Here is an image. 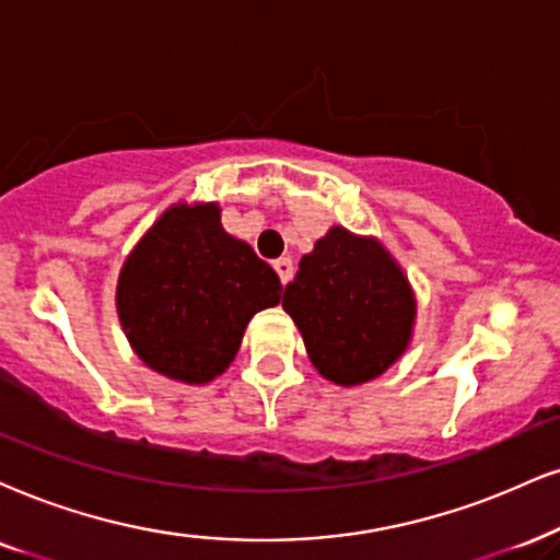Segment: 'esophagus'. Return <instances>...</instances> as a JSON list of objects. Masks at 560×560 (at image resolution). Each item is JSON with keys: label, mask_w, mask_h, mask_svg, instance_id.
I'll use <instances>...</instances> for the list:
<instances>
[{"label": "esophagus", "mask_w": 560, "mask_h": 560, "mask_svg": "<svg viewBox=\"0 0 560 560\" xmlns=\"http://www.w3.org/2000/svg\"><path fill=\"white\" fill-rule=\"evenodd\" d=\"M273 268H276V273H279L281 284H289V279H292V273H294L292 258H279V260H276V264H273Z\"/></svg>", "instance_id": "esophagus-1"}]
</instances>
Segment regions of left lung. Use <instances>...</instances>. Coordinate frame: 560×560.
<instances>
[{
    "mask_svg": "<svg viewBox=\"0 0 560 560\" xmlns=\"http://www.w3.org/2000/svg\"><path fill=\"white\" fill-rule=\"evenodd\" d=\"M281 307L325 380L353 387L380 377L408 349L416 296L380 240L330 228L300 260Z\"/></svg>",
    "mask_w": 560,
    "mask_h": 560,
    "instance_id": "left-lung-1",
    "label": "left lung"
}]
</instances>
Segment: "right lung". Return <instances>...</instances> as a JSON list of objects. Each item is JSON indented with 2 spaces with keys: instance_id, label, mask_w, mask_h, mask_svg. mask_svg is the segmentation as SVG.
Here are the masks:
<instances>
[{
  "instance_id": "obj_1",
  "label": "right lung",
  "mask_w": 560,
  "mask_h": 560,
  "mask_svg": "<svg viewBox=\"0 0 560 560\" xmlns=\"http://www.w3.org/2000/svg\"><path fill=\"white\" fill-rule=\"evenodd\" d=\"M281 300V281L224 232L217 203H175L129 253L116 310L150 370L207 385L235 359L250 317Z\"/></svg>"
}]
</instances>
